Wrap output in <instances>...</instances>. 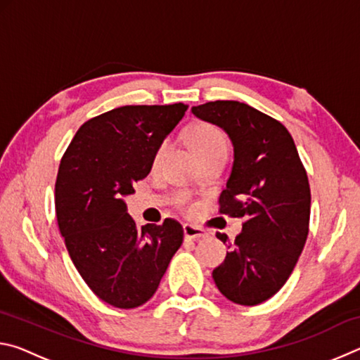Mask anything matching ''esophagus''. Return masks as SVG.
<instances>
[{"label": "esophagus", "instance_id": "34e87169", "mask_svg": "<svg viewBox=\"0 0 360 360\" xmlns=\"http://www.w3.org/2000/svg\"><path fill=\"white\" fill-rule=\"evenodd\" d=\"M184 236L187 240H200V238H205L206 236V231L195 227V225H191V224H186L184 225Z\"/></svg>", "mask_w": 360, "mask_h": 360}]
</instances>
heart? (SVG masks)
<instances>
[{
  "instance_id": "1",
  "label": "heart",
  "mask_w": 360,
  "mask_h": 360,
  "mask_svg": "<svg viewBox=\"0 0 360 360\" xmlns=\"http://www.w3.org/2000/svg\"><path fill=\"white\" fill-rule=\"evenodd\" d=\"M191 139H192V146L197 155L202 158L208 154H212V152H219V150H229V143L227 138H225L224 133L216 129L214 125L210 124H198L195 125L191 133ZM169 141L165 139L158 144V148L154 154V158H152V165L158 167L160 165L163 155L168 149Z\"/></svg>"
}]
</instances>
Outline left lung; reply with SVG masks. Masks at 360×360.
<instances>
[{
    "mask_svg": "<svg viewBox=\"0 0 360 360\" xmlns=\"http://www.w3.org/2000/svg\"><path fill=\"white\" fill-rule=\"evenodd\" d=\"M195 117L221 127L233 144V165L219 197L221 212L246 217L229 245L225 260L212 270L217 289L230 302L254 307L288 281L308 236V176L294 139L281 122L240 101L193 106Z\"/></svg>",
    "mask_w": 360,
    "mask_h": 360,
    "instance_id": "8db88e82",
    "label": "left lung"
}]
</instances>
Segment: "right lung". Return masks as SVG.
I'll return each mask as SVG.
<instances>
[{
    "instance_id": "obj_1",
    "label": "right lung",
    "mask_w": 360,
    "mask_h": 360,
    "mask_svg": "<svg viewBox=\"0 0 360 360\" xmlns=\"http://www.w3.org/2000/svg\"><path fill=\"white\" fill-rule=\"evenodd\" d=\"M184 103L122 106L85 122L60 162L56 211L79 275L115 308L141 307L155 294L182 245L181 224L143 225L125 197L150 173L152 158L187 111Z\"/></svg>"
}]
</instances>
